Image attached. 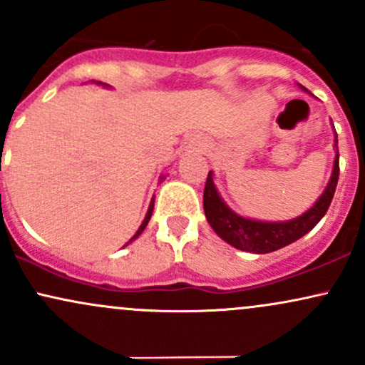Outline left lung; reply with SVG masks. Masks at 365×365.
<instances>
[{"instance_id":"obj_1","label":"left lung","mask_w":365,"mask_h":365,"mask_svg":"<svg viewBox=\"0 0 365 365\" xmlns=\"http://www.w3.org/2000/svg\"><path fill=\"white\" fill-rule=\"evenodd\" d=\"M334 149H336V158H334L333 175H331L326 190L322 192V195L314 204V207L309 209L307 212L295 217V220L283 221V223H266V221L247 220V217L235 215L221 200V197L215 187V182H212V173L209 171L206 178V187H204V212H206L209 225L212 226V230L225 242H228L235 249L245 250V252H274V250L299 240L300 237L311 232L314 226L319 223L321 217L329 209L331 200H333L338 177H340L338 135H334Z\"/></svg>"}]
</instances>
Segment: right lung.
Listing matches in <instances>:
<instances>
[{"label": "right lung", "mask_w": 365, "mask_h": 365, "mask_svg": "<svg viewBox=\"0 0 365 365\" xmlns=\"http://www.w3.org/2000/svg\"><path fill=\"white\" fill-rule=\"evenodd\" d=\"M96 83H103V82H96ZM153 209H154V199H153V200H150V206H149V209H148V215H145V217H144V221H142L140 228H139V230H137V233H135V235H133L132 238H130V242H132V240H135V238H137V237H139L142 232H144V228H145V226H148V223H149V220H150V215H153ZM130 242H127V244H125V245H128V244H130Z\"/></svg>", "instance_id": "right-lung-1"}]
</instances>
